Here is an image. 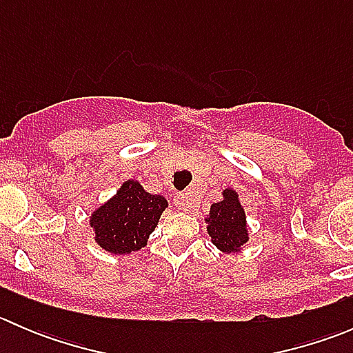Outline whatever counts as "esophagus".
Listing matches in <instances>:
<instances>
[{
  "label": "esophagus",
  "mask_w": 353,
  "mask_h": 353,
  "mask_svg": "<svg viewBox=\"0 0 353 353\" xmlns=\"http://www.w3.org/2000/svg\"><path fill=\"white\" fill-rule=\"evenodd\" d=\"M174 205H176L177 210H183V212H191L193 208V201H191L190 194L188 193H179L174 198Z\"/></svg>",
  "instance_id": "1"
}]
</instances>
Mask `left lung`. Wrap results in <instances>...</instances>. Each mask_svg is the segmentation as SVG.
Masks as SVG:
<instances>
[{"label": "left lung", "instance_id": "left-lung-1", "mask_svg": "<svg viewBox=\"0 0 353 353\" xmlns=\"http://www.w3.org/2000/svg\"><path fill=\"white\" fill-rule=\"evenodd\" d=\"M205 223L210 241L223 254L241 252L249 241L245 210L234 188L222 190V199L210 206Z\"/></svg>", "mask_w": 353, "mask_h": 353}]
</instances>
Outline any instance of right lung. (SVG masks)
Wrapping results in <instances>:
<instances>
[{
    "mask_svg": "<svg viewBox=\"0 0 353 353\" xmlns=\"http://www.w3.org/2000/svg\"><path fill=\"white\" fill-rule=\"evenodd\" d=\"M167 206L162 194L148 193L140 181H124L114 196L92 210L88 223L94 229V241L116 256L140 251Z\"/></svg>",
    "mask_w": 353,
    "mask_h": 353,
    "instance_id": "add662e5",
    "label": "right lung"
}]
</instances>
